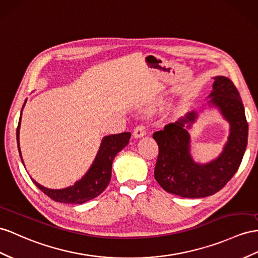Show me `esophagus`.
<instances>
[{
    "mask_svg": "<svg viewBox=\"0 0 258 258\" xmlns=\"http://www.w3.org/2000/svg\"><path fill=\"white\" fill-rule=\"evenodd\" d=\"M145 134H146V127H145L143 124H141V125H138V126H136L135 130H134V133H133V135H134L135 138H141V137H143Z\"/></svg>",
    "mask_w": 258,
    "mask_h": 258,
    "instance_id": "34e87169",
    "label": "esophagus"
}]
</instances>
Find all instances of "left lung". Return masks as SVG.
<instances>
[{
	"mask_svg": "<svg viewBox=\"0 0 258 258\" xmlns=\"http://www.w3.org/2000/svg\"><path fill=\"white\" fill-rule=\"evenodd\" d=\"M214 79L209 103L219 109L230 123L228 142L219 157L209 163L201 164L190 156V137L187 132L198 115L196 111L155 132L153 137L159 147L155 179L168 193L187 198L214 195L226 185L240 167L248 135L242 99L228 77L216 76Z\"/></svg>",
	"mask_w": 258,
	"mask_h": 258,
	"instance_id": "left-lung-1",
	"label": "left lung"
}]
</instances>
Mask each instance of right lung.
<instances>
[{
    "instance_id": "1",
    "label": "right lung",
    "mask_w": 258,
    "mask_h": 258,
    "mask_svg": "<svg viewBox=\"0 0 258 258\" xmlns=\"http://www.w3.org/2000/svg\"><path fill=\"white\" fill-rule=\"evenodd\" d=\"M21 120L22 114L21 117H19L16 137L19 156H21L22 162L24 164L21 147H19V127H21ZM130 138V132H124V133L121 134H114L103 137L100 148H99L98 154L95 158V161L91 164L88 172L82 177V180L77 181L73 186L62 189H51L40 185L35 180H31L39 189L42 190L45 195L49 196L51 200L55 202L64 204H83L85 202L90 201L92 198L100 195L105 189V187L108 186L111 180L112 162H113L114 157L117 155V153H120L128 144Z\"/></svg>"
}]
</instances>
